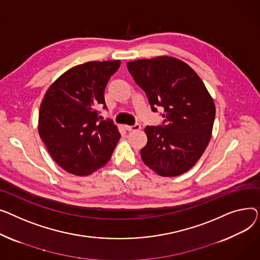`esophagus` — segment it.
<instances>
[{
  "label": "esophagus",
  "mask_w": 260,
  "mask_h": 260,
  "mask_svg": "<svg viewBox=\"0 0 260 260\" xmlns=\"http://www.w3.org/2000/svg\"><path fill=\"white\" fill-rule=\"evenodd\" d=\"M125 128H126V130L129 131V132H131V131H137V130L141 129V125H140V124H135V125H133V126H126Z\"/></svg>",
  "instance_id": "obj_1"
}]
</instances>
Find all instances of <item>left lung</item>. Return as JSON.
<instances>
[{
	"label": "left lung",
	"mask_w": 260,
	"mask_h": 260,
	"mask_svg": "<svg viewBox=\"0 0 260 260\" xmlns=\"http://www.w3.org/2000/svg\"><path fill=\"white\" fill-rule=\"evenodd\" d=\"M135 83L147 94L151 110L162 107L160 126H147L143 161L158 175L177 176L201 158L212 134L215 105L196 72L170 56L127 64Z\"/></svg>",
	"instance_id": "obj_1"
}]
</instances>
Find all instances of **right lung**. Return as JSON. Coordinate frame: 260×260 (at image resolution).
Returning <instances> with one entry per match:
<instances>
[{"mask_svg": "<svg viewBox=\"0 0 260 260\" xmlns=\"http://www.w3.org/2000/svg\"><path fill=\"white\" fill-rule=\"evenodd\" d=\"M120 60L88 62L65 73L49 87L40 107L39 134L55 162L71 174L93 173L110 159L120 134L107 109L105 88Z\"/></svg>", "mask_w": 260, "mask_h": 260, "instance_id": "obj_1", "label": "right lung"}]
</instances>
